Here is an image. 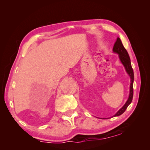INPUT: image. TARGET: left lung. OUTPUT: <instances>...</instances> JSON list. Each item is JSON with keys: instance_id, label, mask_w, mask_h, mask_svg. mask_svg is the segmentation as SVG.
<instances>
[{"instance_id": "left-lung-1", "label": "left lung", "mask_w": 150, "mask_h": 150, "mask_svg": "<svg viewBox=\"0 0 150 150\" xmlns=\"http://www.w3.org/2000/svg\"><path fill=\"white\" fill-rule=\"evenodd\" d=\"M113 52L115 53H116L119 55V58H120V62L122 63L123 65L125 67L126 71L127 73L129 75L130 77V95H129V97L128 100L126 101V103H125L122 107L120 110H119L117 112H116V115L113 116H118L121 115L122 114H123L125 110H126V108L129 105L132 103V100L133 98V83H134V71H133V69L131 65V62H130V57H129V55L127 52L126 50L124 48V45L122 43L120 39L118 38L117 40L115 42V45H114L113 47Z\"/></svg>"}]
</instances>
